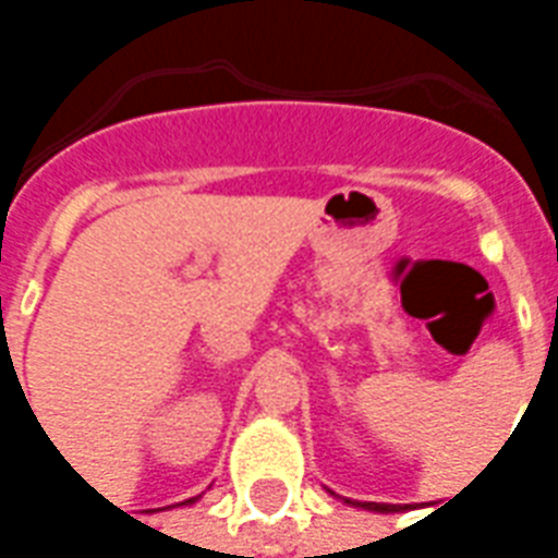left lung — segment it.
<instances>
[{"label": "left lung", "instance_id": "8db88e82", "mask_svg": "<svg viewBox=\"0 0 558 558\" xmlns=\"http://www.w3.org/2000/svg\"><path fill=\"white\" fill-rule=\"evenodd\" d=\"M350 502V499H347ZM352 505H362V508H367V511H383V514H388V511H398V505H386V502H352Z\"/></svg>", "mask_w": 558, "mask_h": 558}]
</instances>
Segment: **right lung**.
<instances>
[{
    "instance_id": "obj_1",
    "label": "right lung",
    "mask_w": 558,
    "mask_h": 558,
    "mask_svg": "<svg viewBox=\"0 0 558 558\" xmlns=\"http://www.w3.org/2000/svg\"><path fill=\"white\" fill-rule=\"evenodd\" d=\"M194 502H196V496H194V499H184L182 505H194Z\"/></svg>"
}]
</instances>
